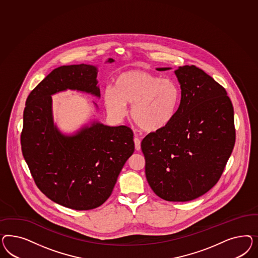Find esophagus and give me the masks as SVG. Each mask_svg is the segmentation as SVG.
<instances>
[{"instance_id":"esophagus-1","label":"esophagus","mask_w":258,"mask_h":258,"mask_svg":"<svg viewBox=\"0 0 258 258\" xmlns=\"http://www.w3.org/2000/svg\"><path fill=\"white\" fill-rule=\"evenodd\" d=\"M134 145H135V149L136 150H140L141 140L137 136H135V138H134Z\"/></svg>"}]
</instances>
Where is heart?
Masks as SVG:
<instances>
[{
    "label": "heart",
    "mask_w": 258,
    "mask_h": 258,
    "mask_svg": "<svg viewBox=\"0 0 258 258\" xmlns=\"http://www.w3.org/2000/svg\"><path fill=\"white\" fill-rule=\"evenodd\" d=\"M179 88L148 71L131 70L118 76L114 88L104 93L105 106L116 117L126 114V104L133 105L132 117L146 132H157L168 125L176 114Z\"/></svg>",
    "instance_id": "1"
}]
</instances>
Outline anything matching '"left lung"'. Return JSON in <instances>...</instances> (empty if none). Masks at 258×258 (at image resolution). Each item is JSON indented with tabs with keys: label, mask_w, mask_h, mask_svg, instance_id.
Wrapping results in <instances>:
<instances>
[{
	"label": "left lung",
	"mask_w": 258,
	"mask_h": 258,
	"mask_svg": "<svg viewBox=\"0 0 258 258\" xmlns=\"http://www.w3.org/2000/svg\"><path fill=\"white\" fill-rule=\"evenodd\" d=\"M170 68H158V71ZM181 96L171 122L141 143L149 186L167 202H189L218 181L235 142L226 90L195 65L175 71Z\"/></svg>",
	"instance_id": "1"
}]
</instances>
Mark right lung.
I'll return each instance as SVG.
<instances>
[{
    "label": "right lung",
    "mask_w": 258,
    "mask_h": 258,
    "mask_svg": "<svg viewBox=\"0 0 258 258\" xmlns=\"http://www.w3.org/2000/svg\"><path fill=\"white\" fill-rule=\"evenodd\" d=\"M96 78L94 65L60 66L32 91L24 110L22 151L36 185L54 203L78 211L109 199L134 151L128 126L94 121L75 135H64L54 124L51 95L70 89L100 97Z\"/></svg>",
    "instance_id": "add662e5"
}]
</instances>
